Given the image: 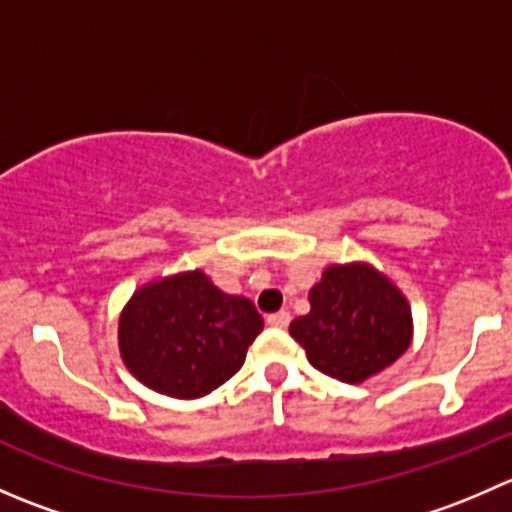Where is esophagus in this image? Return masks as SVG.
<instances>
[{
    "instance_id": "obj_1",
    "label": "esophagus",
    "mask_w": 512,
    "mask_h": 512,
    "mask_svg": "<svg viewBox=\"0 0 512 512\" xmlns=\"http://www.w3.org/2000/svg\"><path fill=\"white\" fill-rule=\"evenodd\" d=\"M289 312H275V314H270V317H267V324H270V327H275V329H285V327H289Z\"/></svg>"
}]
</instances>
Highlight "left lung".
Returning a JSON list of instances; mask_svg holds the SVG:
<instances>
[{
	"label": "left lung",
	"instance_id": "8db88e82",
	"mask_svg": "<svg viewBox=\"0 0 512 512\" xmlns=\"http://www.w3.org/2000/svg\"><path fill=\"white\" fill-rule=\"evenodd\" d=\"M309 314L289 324L309 364L359 384L394 364L411 344L404 294L369 265H332L309 292Z\"/></svg>",
	"mask_w": 512,
	"mask_h": 512
}]
</instances>
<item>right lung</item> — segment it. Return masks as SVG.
I'll return each instance as SVG.
<instances>
[{"mask_svg":"<svg viewBox=\"0 0 512 512\" xmlns=\"http://www.w3.org/2000/svg\"><path fill=\"white\" fill-rule=\"evenodd\" d=\"M262 317L245 297L220 292L200 270L141 287L118 322L131 374L160 394L198 399L245 364Z\"/></svg>","mask_w":512,"mask_h":512,"instance_id":"right-lung-1","label":"right lung"}]
</instances>
